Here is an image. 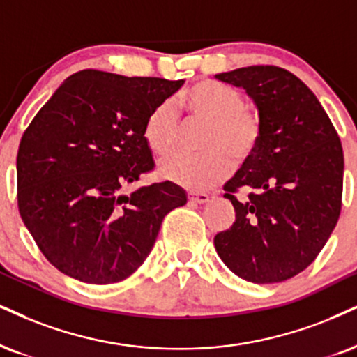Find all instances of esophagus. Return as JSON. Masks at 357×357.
<instances>
[{
	"label": "esophagus",
	"instance_id": "34e87169",
	"mask_svg": "<svg viewBox=\"0 0 357 357\" xmlns=\"http://www.w3.org/2000/svg\"><path fill=\"white\" fill-rule=\"evenodd\" d=\"M210 197L206 193L202 192H188V202H193V204H205L208 202Z\"/></svg>",
	"mask_w": 357,
	"mask_h": 357
}]
</instances>
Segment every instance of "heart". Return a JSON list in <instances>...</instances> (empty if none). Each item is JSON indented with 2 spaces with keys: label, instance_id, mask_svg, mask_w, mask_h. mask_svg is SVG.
<instances>
[{
  "label": "heart",
  "instance_id": "obj_1",
  "mask_svg": "<svg viewBox=\"0 0 357 357\" xmlns=\"http://www.w3.org/2000/svg\"><path fill=\"white\" fill-rule=\"evenodd\" d=\"M180 104L193 122L206 124L202 134L200 155H172L160 164V175L169 182L192 192L208 190L231 174L233 162L243 164L257 151L261 122L245 105L241 92L215 81H202L182 92ZM144 140L153 155L165 157L178 149L182 140L177 112L164 100L149 114Z\"/></svg>",
  "mask_w": 357,
  "mask_h": 357
}]
</instances>
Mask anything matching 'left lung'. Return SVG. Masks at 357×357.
<instances>
[{
  "mask_svg": "<svg viewBox=\"0 0 357 357\" xmlns=\"http://www.w3.org/2000/svg\"><path fill=\"white\" fill-rule=\"evenodd\" d=\"M215 77L245 89L261 122L257 151L223 187L235 222L215 235V250L240 278L280 283L310 266L336 227L341 140L310 87L286 69L248 66ZM240 188L252 190L243 202Z\"/></svg>",
  "mask_w": 357,
  "mask_h": 357,
  "instance_id": "obj_1",
  "label": "left lung"
}]
</instances>
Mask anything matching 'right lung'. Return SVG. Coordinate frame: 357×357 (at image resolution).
<instances>
[{"mask_svg":"<svg viewBox=\"0 0 357 357\" xmlns=\"http://www.w3.org/2000/svg\"><path fill=\"white\" fill-rule=\"evenodd\" d=\"M182 84L86 69L31 121L16 158L17 208L61 273L91 284L126 280L149 257L165 215L187 204L172 182L124 193L153 169L145 119Z\"/></svg>","mask_w":357,"mask_h":357,"instance_id":"obj_1","label":"right lung"}]
</instances>
